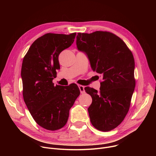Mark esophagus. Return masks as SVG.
Wrapping results in <instances>:
<instances>
[{"mask_svg":"<svg viewBox=\"0 0 156 156\" xmlns=\"http://www.w3.org/2000/svg\"><path fill=\"white\" fill-rule=\"evenodd\" d=\"M78 87H79V89H80V93L81 94H83L85 93V90H84V86H83V85H81V84H78Z\"/></svg>","mask_w":156,"mask_h":156,"instance_id":"esophagus-1","label":"esophagus"}]
</instances>
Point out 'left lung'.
I'll return each instance as SVG.
<instances>
[{
  "label": "left lung",
  "instance_id": "8db88e82",
  "mask_svg": "<svg viewBox=\"0 0 156 156\" xmlns=\"http://www.w3.org/2000/svg\"><path fill=\"white\" fill-rule=\"evenodd\" d=\"M76 45L87 54L92 70L102 76L99 92L84 87L92 98L87 108L91 122L98 130H112L122 122L129 108L136 84L134 57L124 41L108 31L78 33Z\"/></svg>",
  "mask_w": 156,
  "mask_h": 156
}]
</instances>
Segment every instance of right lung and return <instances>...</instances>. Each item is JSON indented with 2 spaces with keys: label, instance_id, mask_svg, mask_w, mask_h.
I'll return each instance as SVG.
<instances>
[{
  "label": "right lung",
  "instance_id": "obj_1",
  "mask_svg": "<svg viewBox=\"0 0 156 156\" xmlns=\"http://www.w3.org/2000/svg\"><path fill=\"white\" fill-rule=\"evenodd\" d=\"M76 34H44L31 44L22 63L24 101L35 122L48 130L65 125L70 109L80 94L75 83L63 86L52 83L60 69L58 55L72 45Z\"/></svg>",
  "mask_w": 156,
  "mask_h": 156
}]
</instances>
